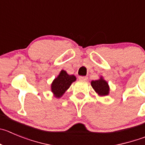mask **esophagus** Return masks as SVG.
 Here are the masks:
<instances>
[{
  "mask_svg": "<svg viewBox=\"0 0 145 145\" xmlns=\"http://www.w3.org/2000/svg\"><path fill=\"white\" fill-rule=\"evenodd\" d=\"M79 80H82V81H86L88 79V77L87 76H79Z\"/></svg>",
  "mask_w": 145,
  "mask_h": 145,
  "instance_id": "esophagus-1",
  "label": "esophagus"
}]
</instances>
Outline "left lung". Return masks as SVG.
I'll return each instance as SVG.
<instances>
[{"mask_svg":"<svg viewBox=\"0 0 145 145\" xmlns=\"http://www.w3.org/2000/svg\"><path fill=\"white\" fill-rule=\"evenodd\" d=\"M91 85L94 91L100 97H105L109 94V86L107 82L104 79L102 76H100V79L97 80H93L91 82Z\"/></svg>","mask_w":145,"mask_h":145,"instance_id":"1","label":"left lung"}]
</instances>
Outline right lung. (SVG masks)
<instances>
[{"label": "right lung", "mask_w": 145, "mask_h": 145, "mask_svg": "<svg viewBox=\"0 0 145 145\" xmlns=\"http://www.w3.org/2000/svg\"><path fill=\"white\" fill-rule=\"evenodd\" d=\"M76 80L74 75H69L66 71L61 70L57 77L54 79L51 84V91L56 98H60L74 82Z\"/></svg>", "instance_id": "add662e5"}]
</instances>
